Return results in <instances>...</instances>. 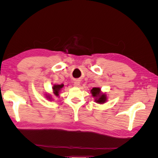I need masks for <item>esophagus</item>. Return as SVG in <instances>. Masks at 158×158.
<instances>
[{
    "instance_id": "esophagus-1",
    "label": "esophagus",
    "mask_w": 158,
    "mask_h": 158,
    "mask_svg": "<svg viewBox=\"0 0 158 158\" xmlns=\"http://www.w3.org/2000/svg\"><path fill=\"white\" fill-rule=\"evenodd\" d=\"M80 82L79 80H76L75 82H74V87H78L80 85Z\"/></svg>"
}]
</instances>
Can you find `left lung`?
I'll return each instance as SVG.
<instances>
[{
    "instance_id": "obj_1",
    "label": "left lung",
    "mask_w": 158,
    "mask_h": 158,
    "mask_svg": "<svg viewBox=\"0 0 158 158\" xmlns=\"http://www.w3.org/2000/svg\"><path fill=\"white\" fill-rule=\"evenodd\" d=\"M90 93L94 98L95 103L99 104H103L107 102V96L106 93H103L100 88H93L90 91Z\"/></svg>"
}]
</instances>
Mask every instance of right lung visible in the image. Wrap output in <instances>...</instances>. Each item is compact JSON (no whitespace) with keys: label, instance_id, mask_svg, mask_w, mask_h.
I'll return each instance as SVG.
<instances>
[{"label":"right lung","instance_id":"obj_1","mask_svg":"<svg viewBox=\"0 0 158 158\" xmlns=\"http://www.w3.org/2000/svg\"><path fill=\"white\" fill-rule=\"evenodd\" d=\"M64 87V84H54L52 85V94H53L56 97H59V93L60 91L62 90V89ZM45 98L50 100V101H52V95L49 94H45Z\"/></svg>","mask_w":158,"mask_h":158}]
</instances>
